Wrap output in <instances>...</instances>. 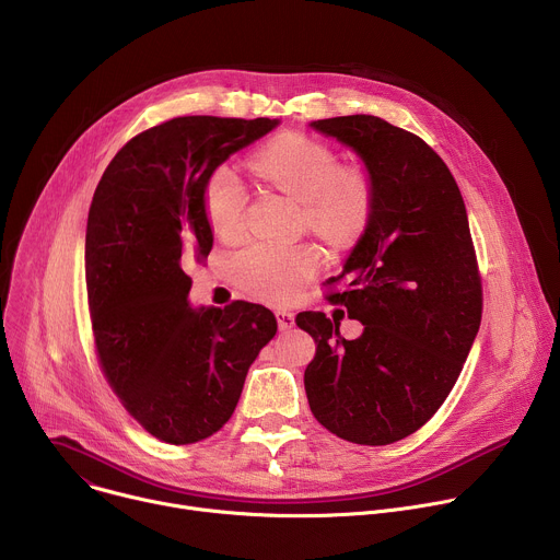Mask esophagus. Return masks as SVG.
<instances>
[{
  "mask_svg": "<svg viewBox=\"0 0 560 560\" xmlns=\"http://www.w3.org/2000/svg\"><path fill=\"white\" fill-rule=\"evenodd\" d=\"M277 324H279V330H292L294 328V314L288 312V310H279L277 312Z\"/></svg>",
  "mask_w": 560,
  "mask_h": 560,
  "instance_id": "obj_1",
  "label": "esophagus"
}]
</instances>
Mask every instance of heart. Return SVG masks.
Returning a JSON list of instances; mask_svg holds the SVG:
<instances>
[{"label":"heart","instance_id":"heart-1","mask_svg":"<svg viewBox=\"0 0 560 560\" xmlns=\"http://www.w3.org/2000/svg\"><path fill=\"white\" fill-rule=\"evenodd\" d=\"M255 166L261 175L305 203L307 223L328 236H357L370 214V186L357 171H339L337 154L310 137L283 135L264 148ZM246 184L232 166H217L203 184V210L210 228L234 234L244 223ZM234 281L253 296L288 303L314 275L318 261L310 248L246 242L230 255Z\"/></svg>","mask_w":560,"mask_h":560}]
</instances>
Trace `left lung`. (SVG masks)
Listing matches in <instances>:
<instances>
[{
	"label": "left lung",
	"instance_id": "left-lung-1",
	"mask_svg": "<svg viewBox=\"0 0 560 560\" xmlns=\"http://www.w3.org/2000/svg\"><path fill=\"white\" fill-rule=\"evenodd\" d=\"M307 126L361 159L372 195L341 272L352 290L332 294L363 324L361 337L343 339L324 312L296 316L316 341L307 404L332 434L387 445L443 406L481 326L467 212L450 168L417 135L374 115Z\"/></svg>",
	"mask_w": 560,
	"mask_h": 560
}]
</instances>
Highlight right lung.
<instances>
[{"mask_svg":"<svg viewBox=\"0 0 560 560\" xmlns=\"http://www.w3.org/2000/svg\"><path fill=\"white\" fill-rule=\"evenodd\" d=\"M279 124L171 119L132 137L95 190L86 288L97 354L126 410L159 441L188 445L214 434L277 335L275 314L259 303L192 307L186 268L212 250L208 175Z\"/></svg>","mask_w":560,"mask_h":560,"instance_id":"right-lung-1","label":"right lung"}]
</instances>
